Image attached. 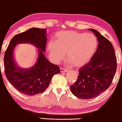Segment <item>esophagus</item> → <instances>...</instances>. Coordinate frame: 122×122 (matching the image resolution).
I'll list each match as a JSON object with an SVG mask.
<instances>
[{
	"label": "esophagus",
	"mask_w": 122,
	"mask_h": 122,
	"mask_svg": "<svg viewBox=\"0 0 122 122\" xmlns=\"http://www.w3.org/2000/svg\"><path fill=\"white\" fill-rule=\"evenodd\" d=\"M67 69H65V68H61V72H67Z\"/></svg>",
	"instance_id": "1"
}]
</instances>
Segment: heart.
Returning a JSON list of instances; mask_svg holds the SVG:
<instances>
[{
    "instance_id": "heart-1",
    "label": "heart",
    "mask_w": 122,
    "mask_h": 122,
    "mask_svg": "<svg viewBox=\"0 0 122 122\" xmlns=\"http://www.w3.org/2000/svg\"><path fill=\"white\" fill-rule=\"evenodd\" d=\"M98 40L94 35L76 31H63L55 36V41L48 43L49 56L55 63L65 59V54L68 64L76 67L86 65L95 54L98 47Z\"/></svg>"
}]
</instances>
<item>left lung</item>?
<instances>
[{
	"label": "left lung",
	"instance_id": "obj_1",
	"mask_svg": "<svg viewBox=\"0 0 122 122\" xmlns=\"http://www.w3.org/2000/svg\"><path fill=\"white\" fill-rule=\"evenodd\" d=\"M97 38L98 48L91 61L79 70L72 93L81 99L96 97L110 86L116 73L117 63L111 42L96 30L89 29Z\"/></svg>",
	"mask_w": 122,
	"mask_h": 122
}]
</instances>
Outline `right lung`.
<instances>
[{
  "label": "right lung",
  "instance_id": "1",
  "mask_svg": "<svg viewBox=\"0 0 122 122\" xmlns=\"http://www.w3.org/2000/svg\"><path fill=\"white\" fill-rule=\"evenodd\" d=\"M46 29L32 28L14 36L10 42L4 57L5 74L9 82L18 91L28 96L41 93L48 87L52 78L61 72L44 55L47 43ZM28 43L38 49V59L32 67L25 69L16 63L13 51L18 43Z\"/></svg>",
  "mask_w": 122,
  "mask_h": 122
}]
</instances>
